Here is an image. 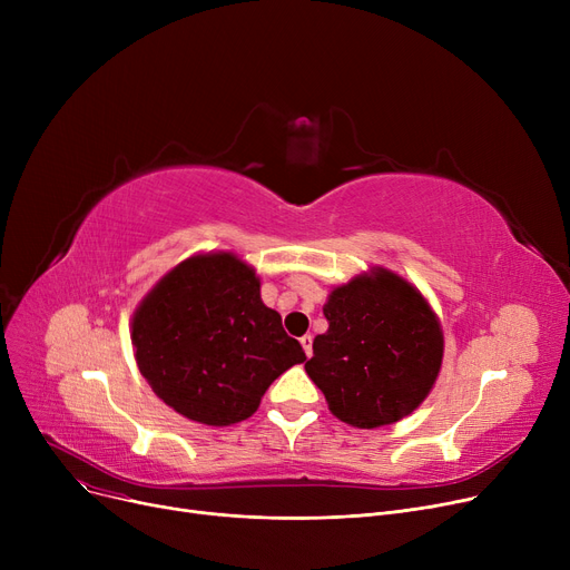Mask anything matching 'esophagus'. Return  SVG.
<instances>
[{
    "mask_svg": "<svg viewBox=\"0 0 570 570\" xmlns=\"http://www.w3.org/2000/svg\"><path fill=\"white\" fill-rule=\"evenodd\" d=\"M301 344H303V351H305V355L309 357V355H312V344H314V337H312V335H305V337H301Z\"/></svg>",
    "mask_w": 570,
    "mask_h": 570,
    "instance_id": "obj_1",
    "label": "esophagus"
}]
</instances>
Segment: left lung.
Listing matches in <instances>:
<instances>
[{
  "label": "left lung",
  "mask_w": 570,
  "mask_h": 570,
  "mask_svg": "<svg viewBox=\"0 0 570 570\" xmlns=\"http://www.w3.org/2000/svg\"><path fill=\"white\" fill-rule=\"evenodd\" d=\"M323 314L327 331L305 370L342 423L393 425L425 402L441 372L443 331L411 282L374 265L335 286Z\"/></svg>",
  "instance_id": "left-lung-1"
}]
</instances>
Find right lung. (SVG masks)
Returning a JSON list of instances; mask_svg holds the SVG:
<instances>
[{"label": "right lung", "instance_id": "1", "mask_svg": "<svg viewBox=\"0 0 570 570\" xmlns=\"http://www.w3.org/2000/svg\"><path fill=\"white\" fill-rule=\"evenodd\" d=\"M131 344L157 397L209 428L247 421L269 383L305 363L263 305L256 269L233 252L194 254L166 273L134 312Z\"/></svg>", "mask_w": 570, "mask_h": 570}]
</instances>
